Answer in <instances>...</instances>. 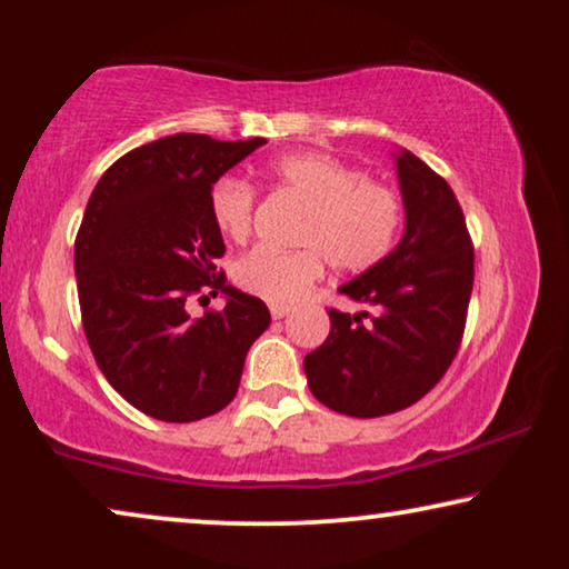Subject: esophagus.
Returning <instances> with one entry per match:
<instances>
[{
  "label": "esophagus",
  "instance_id": "34e87169",
  "mask_svg": "<svg viewBox=\"0 0 569 569\" xmlns=\"http://www.w3.org/2000/svg\"><path fill=\"white\" fill-rule=\"evenodd\" d=\"M269 310H271V318H274V321H279V318H284L287 313H290V308L287 306H271Z\"/></svg>",
  "mask_w": 569,
  "mask_h": 569
}]
</instances>
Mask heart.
Here are the masks:
<instances>
[{"label": "heart", "instance_id": "1", "mask_svg": "<svg viewBox=\"0 0 569 569\" xmlns=\"http://www.w3.org/2000/svg\"><path fill=\"white\" fill-rule=\"evenodd\" d=\"M279 191L308 207L298 230L300 251L282 253L256 248L236 267L246 292L295 306L323 274V259L345 274H360L393 251L403 222V201L391 186L370 181L368 173L321 152L282 154L267 170ZM214 224L224 238H248L253 224V189L222 178L209 193Z\"/></svg>", "mask_w": 569, "mask_h": 569}]
</instances>
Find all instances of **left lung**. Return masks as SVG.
Returning <instances> with one entry per match:
<instances>
[{"label":"left lung","mask_w":569,"mask_h":569,"mask_svg":"<svg viewBox=\"0 0 569 569\" xmlns=\"http://www.w3.org/2000/svg\"><path fill=\"white\" fill-rule=\"evenodd\" d=\"M403 236L339 292L368 310H329V339L306 355L310 393L347 417L422 399L453 362L473 287V246L456 193L409 150L393 152Z\"/></svg>","instance_id":"8db88e82"}]
</instances>
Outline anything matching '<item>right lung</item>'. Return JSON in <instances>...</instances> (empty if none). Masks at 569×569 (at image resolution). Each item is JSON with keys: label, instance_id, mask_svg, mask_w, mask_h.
Listing matches in <instances>:
<instances>
[{"label": "right lung", "instance_id": "right-lung-1", "mask_svg": "<svg viewBox=\"0 0 569 569\" xmlns=\"http://www.w3.org/2000/svg\"><path fill=\"white\" fill-rule=\"evenodd\" d=\"M261 144L162 137L116 160L84 209L74 240L84 337L108 383L147 417L197 422L228 407L271 321L263 300L217 274L224 240L209 209L214 183ZM204 286L226 308L191 319L184 306Z\"/></svg>", "mask_w": 569, "mask_h": 569}]
</instances>
